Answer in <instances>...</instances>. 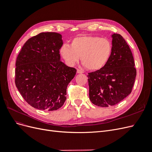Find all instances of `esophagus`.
<instances>
[{"label":"esophagus","mask_w":152,"mask_h":152,"mask_svg":"<svg viewBox=\"0 0 152 152\" xmlns=\"http://www.w3.org/2000/svg\"><path fill=\"white\" fill-rule=\"evenodd\" d=\"M77 73H82L83 72H82V71H81L80 70H79V69H77Z\"/></svg>","instance_id":"1"}]
</instances>
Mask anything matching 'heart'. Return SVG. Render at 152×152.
<instances>
[{
  "instance_id": "obj_1",
  "label": "heart",
  "mask_w": 152,
  "mask_h": 152,
  "mask_svg": "<svg viewBox=\"0 0 152 152\" xmlns=\"http://www.w3.org/2000/svg\"><path fill=\"white\" fill-rule=\"evenodd\" d=\"M112 50V44L108 39L84 35L73 39L70 45L63 44L59 53L68 65H74L80 56L82 63L87 70L96 71L107 65Z\"/></svg>"
}]
</instances>
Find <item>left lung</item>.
<instances>
[{
    "instance_id": "left-lung-1",
    "label": "left lung",
    "mask_w": 152,
    "mask_h": 152,
    "mask_svg": "<svg viewBox=\"0 0 152 152\" xmlns=\"http://www.w3.org/2000/svg\"><path fill=\"white\" fill-rule=\"evenodd\" d=\"M113 50L108 62L99 70L89 73V99L101 107L115 105L130 94L136 70L131 49L120 34L112 35Z\"/></svg>"
}]
</instances>
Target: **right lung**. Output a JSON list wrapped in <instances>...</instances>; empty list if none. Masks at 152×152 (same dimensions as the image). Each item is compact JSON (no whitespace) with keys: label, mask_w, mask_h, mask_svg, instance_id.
<instances>
[{"label":"right lung","mask_w":152,"mask_h":152,"mask_svg":"<svg viewBox=\"0 0 152 152\" xmlns=\"http://www.w3.org/2000/svg\"><path fill=\"white\" fill-rule=\"evenodd\" d=\"M62 36L42 32L23 45L16 62L15 84L22 97L32 107L53 111L66 99V88L77 70L61 61Z\"/></svg>","instance_id":"add662e5"}]
</instances>
